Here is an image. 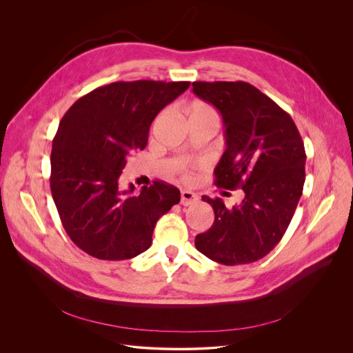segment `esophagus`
<instances>
[{"label": "esophagus", "mask_w": 353, "mask_h": 353, "mask_svg": "<svg viewBox=\"0 0 353 353\" xmlns=\"http://www.w3.org/2000/svg\"><path fill=\"white\" fill-rule=\"evenodd\" d=\"M198 201V195L191 192V191H187V190H183L181 191V198H180V204L184 205V207H188V205H192L195 204Z\"/></svg>", "instance_id": "1"}]
</instances>
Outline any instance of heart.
Listing matches in <instances>:
<instances>
[{"mask_svg":"<svg viewBox=\"0 0 353 353\" xmlns=\"http://www.w3.org/2000/svg\"><path fill=\"white\" fill-rule=\"evenodd\" d=\"M191 116H215V113L208 105H205L203 102H195L188 109V117H191ZM184 173L187 176L185 170H184Z\"/></svg>","mask_w":353,"mask_h":353,"instance_id":"b5f03b06","label":"heart"}]
</instances>
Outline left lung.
<instances>
[{
  "instance_id": "8db88e82",
  "label": "left lung",
  "mask_w": 353,
  "mask_h": 353,
  "mask_svg": "<svg viewBox=\"0 0 353 353\" xmlns=\"http://www.w3.org/2000/svg\"><path fill=\"white\" fill-rule=\"evenodd\" d=\"M192 92L223 120L226 149L215 184L244 192L232 208L222 198L203 196L215 221L195 236V247L223 265L254 263L281 241L303 192V141L292 117L247 82H192Z\"/></svg>"
}]
</instances>
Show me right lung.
<instances>
[{"label":"right lung","instance_id":"obj_1","mask_svg":"<svg viewBox=\"0 0 353 353\" xmlns=\"http://www.w3.org/2000/svg\"><path fill=\"white\" fill-rule=\"evenodd\" d=\"M190 82L134 81L100 86L78 99L60 121L50 187L70 239L99 260L132 259L152 244L158 219L180 203L165 181L134 194L120 185L127 158L142 150L149 127Z\"/></svg>","mask_w":353,"mask_h":353}]
</instances>
